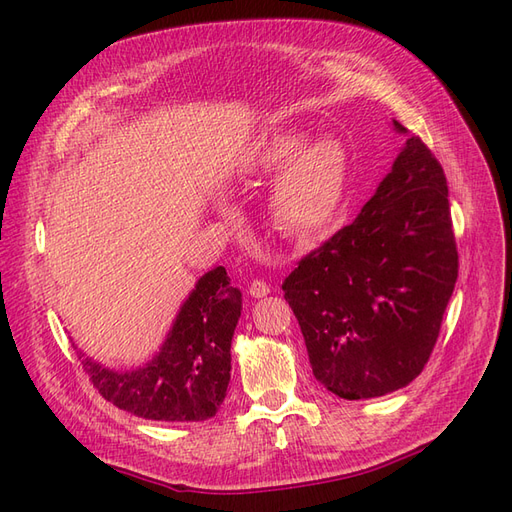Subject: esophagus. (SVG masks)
I'll use <instances>...</instances> for the list:
<instances>
[{"label": "esophagus", "instance_id": "1", "mask_svg": "<svg viewBox=\"0 0 512 512\" xmlns=\"http://www.w3.org/2000/svg\"><path fill=\"white\" fill-rule=\"evenodd\" d=\"M269 292H271V288H269V284H267V282H262V280H254V282L250 284V294H252L254 299L267 297Z\"/></svg>", "mask_w": 512, "mask_h": 512}]
</instances>
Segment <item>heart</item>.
I'll return each mask as SVG.
<instances>
[{
    "label": "heart",
    "instance_id": "obj_1",
    "mask_svg": "<svg viewBox=\"0 0 512 512\" xmlns=\"http://www.w3.org/2000/svg\"><path fill=\"white\" fill-rule=\"evenodd\" d=\"M301 130H277L254 143L247 170L277 177L273 215L292 237L309 239L327 230L342 209L348 183V153L337 141L309 145Z\"/></svg>",
    "mask_w": 512,
    "mask_h": 512
}]
</instances>
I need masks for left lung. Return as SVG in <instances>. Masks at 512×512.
<instances>
[{
  "label": "left lung",
  "instance_id": "8db88e82",
  "mask_svg": "<svg viewBox=\"0 0 512 512\" xmlns=\"http://www.w3.org/2000/svg\"><path fill=\"white\" fill-rule=\"evenodd\" d=\"M457 269L444 170L410 136L356 220L303 256L282 284L316 380L342 399L410 384L438 342Z\"/></svg>",
  "mask_w": 512,
  "mask_h": 512
}]
</instances>
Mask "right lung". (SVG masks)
Returning <instances> with one entry per match:
<instances>
[{
  "label": "right lung",
  "mask_w": 512,
  "mask_h": 512,
  "mask_svg": "<svg viewBox=\"0 0 512 512\" xmlns=\"http://www.w3.org/2000/svg\"><path fill=\"white\" fill-rule=\"evenodd\" d=\"M241 292L224 267L200 277L162 350L134 371H113L79 354L83 371L113 406L151 421L185 423L215 416L230 382V342Z\"/></svg>",
  "instance_id": "obj_1"
}]
</instances>
